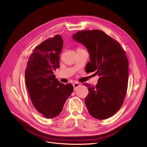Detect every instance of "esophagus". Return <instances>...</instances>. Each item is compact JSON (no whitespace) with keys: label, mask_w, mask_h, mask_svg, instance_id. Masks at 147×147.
Here are the masks:
<instances>
[{"label":"esophagus","mask_w":147,"mask_h":147,"mask_svg":"<svg viewBox=\"0 0 147 147\" xmlns=\"http://www.w3.org/2000/svg\"><path fill=\"white\" fill-rule=\"evenodd\" d=\"M80 86V84L78 83L77 82H75L74 84H73V87H74V89L76 90L77 88H78V87H79Z\"/></svg>","instance_id":"1"}]
</instances>
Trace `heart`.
<instances>
[{
	"label": "heart",
	"instance_id": "heart-1",
	"mask_svg": "<svg viewBox=\"0 0 147 147\" xmlns=\"http://www.w3.org/2000/svg\"><path fill=\"white\" fill-rule=\"evenodd\" d=\"M78 49H81V48H78Z\"/></svg>",
	"mask_w": 147,
	"mask_h": 147
}]
</instances>
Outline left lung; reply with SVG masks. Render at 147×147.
I'll return each mask as SVG.
<instances>
[{"instance_id": "obj_1", "label": "left lung", "mask_w": 147, "mask_h": 147, "mask_svg": "<svg viewBox=\"0 0 147 147\" xmlns=\"http://www.w3.org/2000/svg\"><path fill=\"white\" fill-rule=\"evenodd\" d=\"M72 37L88 50V72L95 71L99 76L95 86L83 83L89 90L85 98L88 110L95 119L109 118L120 110L127 92L129 62L126 52L102 30L79 31Z\"/></svg>"}]
</instances>
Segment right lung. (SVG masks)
<instances>
[{
  "label": "right lung",
  "instance_id": "obj_1",
  "mask_svg": "<svg viewBox=\"0 0 147 147\" xmlns=\"http://www.w3.org/2000/svg\"><path fill=\"white\" fill-rule=\"evenodd\" d=\"M63 40L59 34L35 48L25 71L26 84L33 106L43 117L53 119L60 114L73 91L71 83H60L53 74L59 67Z\"/></svg>",
  "mask_w": 147,
  "mask_h": 147
}]
</instances>
